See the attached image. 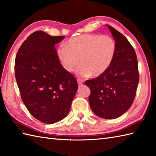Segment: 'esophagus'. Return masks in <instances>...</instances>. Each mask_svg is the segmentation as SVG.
<instances>
[{"label":"esophagus","mask_w":156,"mask_h":156,"mask_svg":"<svg viewBox=\"0 0 156 156\" xmlns=\"http://www.w3.org/2000/svg\"><path fill=\"white\" fill-rule=\"evenodd\" d=\"M77 82H78V83L79 85L83 84V82H84L83 80H81V79H80V78H78V79H77Z\"/></svg>","instance_id":"obj_1"}]
</instances>
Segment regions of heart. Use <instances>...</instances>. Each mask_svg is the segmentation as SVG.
<instances>
[{"mask_svg": "<svg viewBox=\"0 0 156 156\" xmlns=\"http://www.w3.org/2000/svg\"><path fill=\"white\" fill-rule=\"evenodd\" d=\"M116 44L110 36L86 34L67 41L57 49V56L63 68L73 72L78 66L80 76L97 77L107 71L115 55Z\"/></svg>", "mask_w": 156, "mask_h": 156, "instance_id": "obj_1", "label": "heart"}]
</instances>
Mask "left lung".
Masks as SVG:
<instances>
[{
  "label": "left lung",
  "instance_id": "8db88e82",
  "mask_svg": "<svg viewBox=\"0 0 156 156\" xmlns=\"http://www.w3.org/2000/svg\"><path fill=\"white\" fill-rule=\"evenodd\" d=\"M116 49L112 64L105 72L85 81L90 88L88 97L92 111L99 117L115 119L124 114L135 99L139 74L138 61L133 46L127 38L108 25Z\"/></svg>",
  "mask_w": 156,
  "mask_h": 156
}]
</instances>
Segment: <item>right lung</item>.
Segmentation results:
<instances>
[{
    "label": "right lung",
    "instance_id": "add662e5",
    "mask_svg": "<svg viewBox=\"0 0 156 156\" xmlns=\"http://www.w3.org/2000/svg\"><path fill=\"white\" fill-rule=\"evenodd\" d=\"M63 36L33 32L17 51L15 75L21 99L33 117L53 124L67 116L78 82L63 68L55 45Z\"/></svg>",
    "mask_w": 156,
    "mask_h": 156
}]
</instances>
